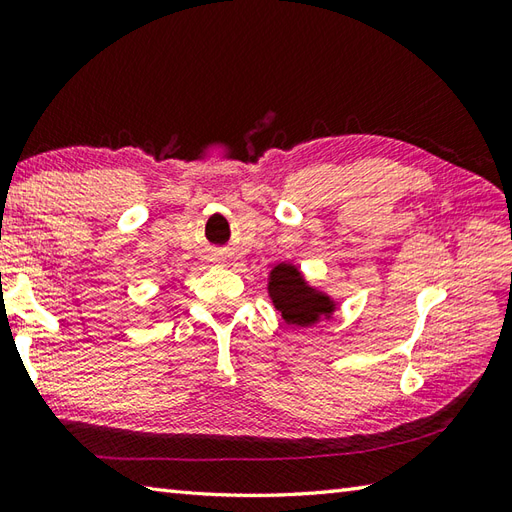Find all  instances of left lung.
Listing matches in <instances>:
<instances>
[{
	"mask_svg": "<svg viewBox=\"0 0 512 512\" xmlns=\"http://www.w3.org/2000/svg\"><path fill=\"white\" fill-rule=\"evenodd\" d=\"M268 295L273 299V306L281 312L286 323L308 328L321 317H330L334 312V301L314 290L301 277L299 268L290 264H279L273 268L268 281Z\"/></svg>",
	"mask_w": 512,
	"mask_h": 512,
	"instance_id": "left-lung-1",
	"label": "left lung"
}]
</instances>
